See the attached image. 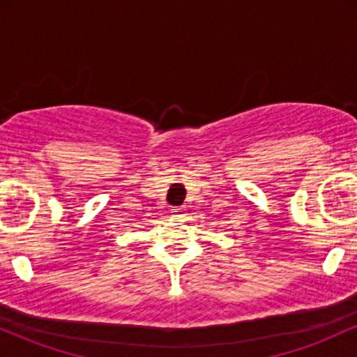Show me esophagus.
<instances>
[{
    "mask_svg": "<svg viewBox=\"0 0 357 357\" xmlns=\"http://www.w3.org/2000/svg\"><path fill=\"white\" fill-rule=\"evenodd\" d=\"M171 213H173V216H178V218H183V216L186 215V210H184L183 206H173V208H171Z\"/></svg>",
    "mask_w": 357,
    "mask_h": 357,
    "instance_id": "1",
    "label": "esophagus"
}]
</instances>
